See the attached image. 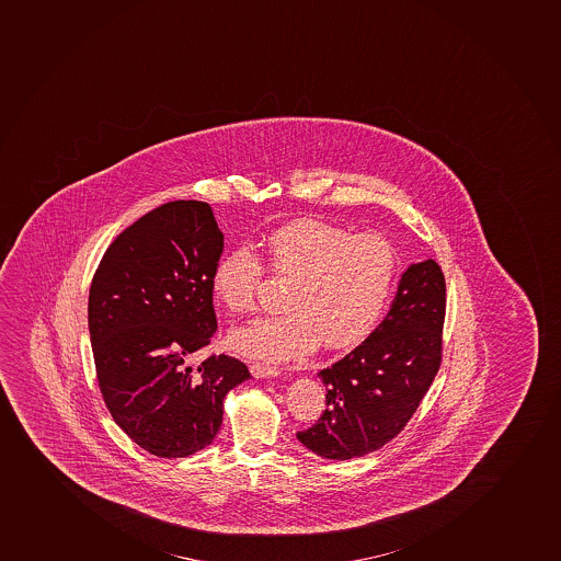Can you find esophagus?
Segmentation results:
<instances>
[{"label":"esophagus","mask_w":561,"mask_h":561,"mask_svg":"<svg viewBox=\"0 0 561 561\" xmlns=\"http://www.w3.org/2000/svg\"><path fill=\"white\" fill-rule=\"evenodd\" d=\"M251 376L256 379H264V377H277L280 374L277 366L264 365V363H251Z\"/></svg>","instance_id":"1"}]
</instances>
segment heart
Wrapping results in <instances>:
<instances>
[{
  "instance_id": "heart-1",
  "label": "heart",
  "mask_w": 561,
  "mask_h": 561,
  "mask_svg": "<svg viewBox=\"0 0 561 561\" xmlns=\"http://www.w3.org/2000/svg\"><path fill=\"white\" fill-rule=\"evenodd\" d=\"M267 270L289 278L284 308L229 333V346L248 359L286 363L319 348L350 350L381 319L398 275L392 242L379 233L352 234L335 224L299 218L273 229L262 244ZM266 268L248 245L215 264L211 291L233 313L255 308Z\"/></svg>"
}]
</instances>
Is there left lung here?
I'll list each match as a JSON object with an SVG mask.
<instances>
[{
	"instance_id": "obj_1",
	"label": "left lung",
	"mask_w": 561,
	"mask_h": 561,
	"mask_svg": "<svg viewBox=\"0 0 561 561\" xmlns=\"http://www.w3.org/2000/svg\"><path fill=\"white\" fill-rule=\"evenodd\" d=\"M445 275L437 262L412 264L385 321L346 357L319 371L327 410L297 439L327 459L379 450L403 432L443 359Z\"/></svg>"
}]
</instances>
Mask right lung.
Listing matches in <instances>:
<instances>
[{"label":"right lung","instance_id":"add662e5","mask_svg":"<svg viewBox=\"0 0 561 561\" xmlns=\"http://www.w3.org/2000/svg\"><path fill=\"white\" fill-rule=\"evenodd\" d=\"M206 202L174 201L124 229L89 289V333L100 392L115 423L158 457L211 445L224 398L250 379L244 363L187 357L217 332L211 275L222 255Z\"/></svg>","mask_w":561,"mask_h":561}]
</instances>
